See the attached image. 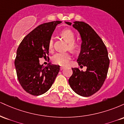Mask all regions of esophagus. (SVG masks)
Instances as JSON below:
<instances>
[{"mask_svg":"<svg viewBox=\"0 0 124 124\" xmlns=\"http://www.w3.org/2000/svg\"><path fill=\"white\" fill-rule=\"evenodd\" d=\"M63 69H64V67H63V66H61L60 67V70H62Z\"/></svg>","mask_w":124,"mask_h":124,"instance_id":"34e87169","label":"esophagus"}]
</instances>
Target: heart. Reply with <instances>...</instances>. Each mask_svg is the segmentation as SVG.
<instances>
[{"label": "heart", "mask_w": 124, "mask_h": 124, "mask_svg": "<svg viewBox=\"0 0 124 124\" xmlns=\"http://www.w3.org/2000/svg\"><path fill=\"white\" fill-rule=\"evenodd\" d=\"M59 35L68 42V48L69 50L72 52H76L80 49V44L75 41L76 35L72 30L70 29L63 30L59 32ZM53 39H49L48 44V48L49 51H51L53 49ZM70 59V55L69 52H58L54 55L52 61L54 63L64 66L66 65Z\"/></svg>", "instance_id": "obj_1"}]
</instances>
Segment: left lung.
Instances as JSON below:
<instances>
[{
  "label": "left lung",
  "instance_id": "obj_1",
  "mask_svg": "<svg viewBox=\"0 0 124 124\" xmlns=\"http://www.w3.org/2000/svg\"><path fill=\"white\" fill-rule=\"evenodd\" d=\"M73 27L79 31L82 39L77 61L80 68L86 66L87 69L83 72L79 68H72L73 73L69 83L78 94L89 97L100 89L106 80L109 64L108 51L101 38L88 24L75 21Z\"/></svg>",
  "mask_w": 124,
  "mask_h": 124
}]
</instances>
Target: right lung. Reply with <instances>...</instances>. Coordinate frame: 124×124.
<instances>
[{
	"label": "right lung",
	"instance_id": "1",
	"mask_svg": "<svg viewBox=\"0 0 124 124\" xmlns=\"http://www.w3.org/2000/svg\"><path fill=\"white\" fill-rule=\"evenodd\" d=\"M61 21L45 23L38 25L24 38L17 48L15 65L18 82L26 92L39 96L50 89L60 68L49 65L44 68L39 59H49L48 41Z\"/></svg>",
	"mask_w": 124,
	"mask_h": 124
}]
</instances>
